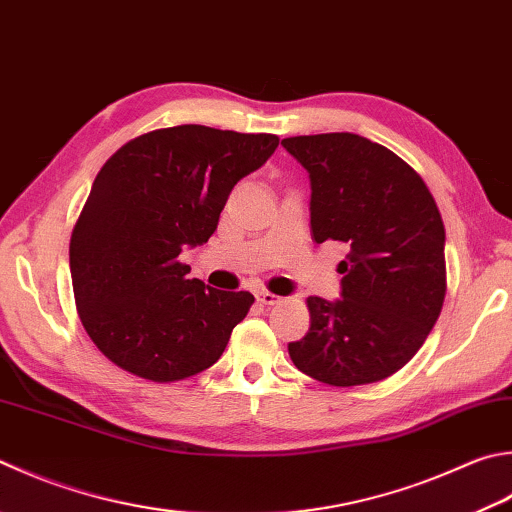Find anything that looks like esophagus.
I'll return each mask as SVG.
<instances>
[{
	"instance_id": "esophagus-1",
	"label": "esophagus",
	"mask_w": 512,
	"mask_h": 512,
	"mask_svg": "<svg viewBox=\"0 0 512 512\" xmlns=\"http://www.w3.org/2000/svg\"><path fill=\"white\" fill-rule=\"evenodd\" d=\"M256 298H258V301L263 303V305H278V303L283 301L281 296H276V294H272V292H267V289H260V292L256 294Z\"/></svg>"
}]
</instances>
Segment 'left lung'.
Masks as SVG:
<instances>
[{
    "label": "left lung",
    "mask_w": 512,
    "mask_h": 512,
    "mask_svg": "<svg viewBox=\"0 0 512 512\" xmlns=\"http://www.w3.org/2000/svg\"><path fill=\"white\" fill-rule=\"evenodd\" d=\"M310 173L316 243L339 240L341 298H307L310 330L287 345L298 370L350 388L399 372L441 314L446 229L430 189L408 162L356 133L285 138Z\"/></svg>",
    "instance_id": "obj_1"
}]
</instances>
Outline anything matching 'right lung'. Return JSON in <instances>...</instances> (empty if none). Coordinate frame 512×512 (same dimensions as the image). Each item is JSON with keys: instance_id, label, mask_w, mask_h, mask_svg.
Wrapping results in <instances>:
<instances>
[{"instance_id": "obj_1", "label": "right lung", "mask_w": 512, "mask_h": 512, "mask_svg": "<svg viewBox=\"0 0 512 512\" xmlns=\"http://www.w3.org/2000/svg\"><path fill=\"white\" fill-rule=\"evenodd\" d=\"M276 147L272 133L180 124L133 138L104 162L69 258L77 314L106 359L156 383L220 359L254 296L187 278L178 258L207 243L236 182Z\"/></svg>"}]
</instances>
